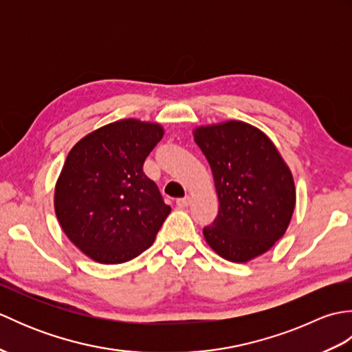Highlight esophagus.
<instances>
[{
  "label": "esophagus",
  "instance_id": "esophagus-1",
  "mask_svg": "<svg viewBox=\"0 0 352 352\" xmlns=\"http://www.w3.org/2000/svg\"><path fill=\"white\" fill-rule=\"evenodd\" d=\"M190 204V198L189 197H184V198H178L177 199V207L178 208H186Z\"/></svg>",
  "mask_w": 352,
  "mask_h": 352
}]
</instances>
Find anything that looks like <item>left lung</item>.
Wrapping results in <instances>:
<instances>
[{
    "label": "left lung",
    "instance_id": "obj_1",
    "mask_svg": "<svg viewBox=\"0 0 352 352\" xmlns=\"http://www.w3.org/2000/svg\"><path fill=\"white\" fill-rule=\"evenodd\" d=\"M193 139L210 164L219 212L203 230L208 246L246 263L269 251L294 214V177L263 131L242 121L198 126Z\"/></svg>",
    "mask_w": 352,
    "mask_h": 352
}]
</instances>
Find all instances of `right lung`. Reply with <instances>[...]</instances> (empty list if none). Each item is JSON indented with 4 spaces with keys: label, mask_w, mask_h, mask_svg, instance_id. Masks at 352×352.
Listing matches in <instances>:
<instances>
[{
    "label": "right lung",
    "mask_w": 352,
    "mask_h": 352,
    "mask_svg": "<svg viewBox=\"0 0 352 352\" xmlns=\"http://www.w3.org/2000/svg\"><path fill=\"white\" fill-rule=\"evenodd\" d=\"M163 126L122 119L78 140L58 175L54 208L69 241L104 265L125 263L153 245L170 213L144 162Z\"/></svg>",
    "instance_id": "1"
}]
</instances>
